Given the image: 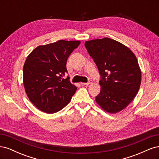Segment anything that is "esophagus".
I'll list each match as a JSON object with an SVG mask.
<instances>
[{
    "instance_id": "34e87169",
    "label": "esophagus",
    "mask_w": 159,
    "mask_h": 159,
    "mask_svg": "<svg viewBox=\"0 0 159 159\" xmlns=\"http://www.w3.org/2000/svg\"><path fill=\"white\" fill-rule=\"evenodd\" d=\"M92 83H93V81L92 80H89L88 83H81V84L82 85H88L92 84Z\"/></svg>"
}]
</instances>
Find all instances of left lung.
I'll list each match as a JSON object with an SVG mask.
<instances>
[{
  "mask_svg": "<svg viewBox=\"0 0 159 159\" xmlns=\"http://www.w3.org/2000/svg\"><path fill=\"white\" fill-rule=\"evenodd\" d=\"M101 75L95 102L104 111L115 113L125 108L138 93L141 71L129 48L109 38L85 42Z\"/></svg>",
  "mask_w": 159,
  "mask_h": 159,
  "instance_id": "left-lung-1",
  "label": "left lung"
}]
</instances>
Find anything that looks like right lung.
Instances as JSON below:
<instances>
[{
	"label": "right lung",
	"instance_id": "add662e5",
	"mask_svg": "<svg viewBox=\"0 0 159 159\" xmlns=\"http://www.w3.org/2000/svg\"><path fill=\"white\" fill-rule=\"evenodd\" d=\"M80 41L58 40L39 46L28 56L23 67V84L30 102L43 112L54 113L69 103L77 88L63 77L66 62Z\"/></svg>",
	"mask_w": 159,
	"mask_h": 159
}]
</instances>
